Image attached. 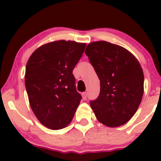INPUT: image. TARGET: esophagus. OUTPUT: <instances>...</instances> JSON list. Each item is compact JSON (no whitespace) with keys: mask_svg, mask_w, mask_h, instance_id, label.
<instances>
[{"mask_svg":"<svg viewBox=\"0 0 161 161\" xmlns=\"http://www.w3.org/2000/svg\"><path fill=\"white\" fill-rule=\"evenodd\" d=\"M82 98L83 100H86L87 99V92H83L82 94Z\"/></svg>","mask_w":161,"mask_h":161,"instance_id":"esophagus-1","label":"esophagus"}]
</instances>
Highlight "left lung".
Wrapping results in <instances>:
<instances>
[{
    "instance_id": "8db88e82",
    "label": "left lung",
    "mask_w": 161,
    "mask_h": 161,
    "mask_svg": "<svg viewBox=\"0 0 161 161\" xmlns=\"http://www.w3.org/2000/svg\"><path fill=\"white\" fill-rule=\"evenodd\" d=\"M85 53L101 84L100 95L90 106L100 123L124 125L137 111L144 93V73L136 57L122 46L105 41L87 45Z\"/></svg>"
}]
</instances>
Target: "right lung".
Returning <instances> with one entry per match:
<instances>
[{"instance_id":"obj_1","label":"right lung","mask_w":161,"mask_h":161,"mask_svg":"<svg viewBox=\"0 0 161 161\" xmlns=\"http://www.w3.org/2000/svg\"><path fill=\"white\" fill-rule=\"evenodd\" d=\"M86 46L73 41H55L40 46L28 60L25 85L29 104L47 128L67 126L80 104L73 70Z\"/></svg>"}]
</instances>
